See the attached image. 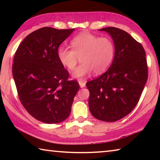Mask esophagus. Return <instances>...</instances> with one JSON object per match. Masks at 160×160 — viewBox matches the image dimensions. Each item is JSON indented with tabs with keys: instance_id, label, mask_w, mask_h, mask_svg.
<instances>
[{
	"instance_id": "1",
	"label": "esophagus",
	"mask_w": 160,
	"mask_h": 160,
	"mask_svg": "<svg viewBox=\"0 0 160 160\" xmlns=\"http://www.w3.org/2000/svg\"><path fill=\"white\" fill-rule=\"evenodd\" d=\"M79 85H80V87L81 88H84V87L85 86V82H83V81H82V80H79Z\"/></svg>"
}]
</instances>
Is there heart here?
Returning <instances> with one entry per match:
<instances>
[{"label": "heart", "instance_id": "b5f03b06", "mask_svg": "<svg viewBox=\"0 0 160 160\" xmlns=\"http://www.w3.org/2000/svg\"><path fill=\"white\" fill-rule=\"evenodd\" d=\"M72 49L61 46L57 51L62 66L72 71L80 58L82 64L73 72L75 78L82 79L93 71L99 74L112 63L115 53L114 44L108 37H99L88 32H81L71 40Z\"/></svg>", "mask_w": 160, "mask_h": 160}]
</instances>
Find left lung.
Wrapping results in <instances>:
<instances>
[{"mask_svg":"<svg viewBox=\"0 0 160 160\" xmlns=\"http://www.w3.org/2000/svg\"><path fill=\"white\" fill-rule=\"evenodd\" d=\"M109 33L114 44L112 63L104 74L89 81V108L94 118L107 122L120 120L138 102L148 80V66L142 46L122 29H99Z\"/></svg>","mask_w":160,"mask_h":160,"instance_id":"left-lung-1","label":"left lung"}]
</instances>
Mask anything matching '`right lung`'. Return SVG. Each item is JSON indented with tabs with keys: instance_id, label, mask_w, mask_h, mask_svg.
<instances>
[{
	"instance_id": "obj_1",
	"label": "right lung",
	"mask_w": 160,
	"mask_h": 160,
	"mask_svg": "<svg viewBox=\"0 0 160 160\" xmlns=\"http://www.w3.org/2000/svg\"><path fill=\"white\" fill-rule=\"evenodd\" d=\"M75 29L42 28L21 42L12 64V75L22 104L31 116L45 123L68 117L80 85L68 80L69 73L59 61V46Z\"/></svg>"
}]
</instances>
